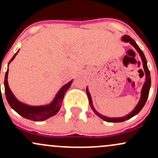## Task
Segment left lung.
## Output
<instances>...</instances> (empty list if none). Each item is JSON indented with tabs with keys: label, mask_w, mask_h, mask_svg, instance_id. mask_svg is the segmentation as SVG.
I'll list each match as a JSON object with an SVG mask.
<instances>
[{
	"label": "left lung",
	"mask_w": 158,
	"mask_h": 158,
	"mask_svg": "<svg viewBox=\"0 0 158 158\" xmlns=\"http://www.w3.org/2000/svg\"><path fill=\"white\" fill-rule=\"evenodd\" d=\"M121 40H122L123 41H124V42H126V43L129 42V44H131L132 46L136 49V50H137V52L139 53V55L141 58V60H142V62H143V69H144L146 79H145V82L143 85L142 90H141L140 99H139L137 105L129 114H127L126 116H124V117H106V116L102 115V114H99V112L94 108L91 96H90L89 90H88V88L87 87L86 93H87V95H88V99H89L90 108H92V110H94V113L97 114L98 117H100L101 119H102L103 120L106 121V122H110V123H121V122H123V121L127 120V119H131V117H134V116L137 115V114H138L141 110H142L143 106H144L145 104H146V100H147L148 97V94H149L150 87H151V76H150L149 70H148V66H147V61H146V57H145L143 52L141 50V49L139 48V46L137 44V43H136L129 35H123Z\"/></svg>",
	"instance_id": "left-lung-1"
}]
</instances>
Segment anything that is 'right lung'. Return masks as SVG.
I'll return each instance as SVG.
<instances>
[{
    "mask_svg": "<svg viewBox=\"0 0 158 158\" xmlns=\"http://www.w3.org/2000/svg\"><path fill=\"white\" fill-rule=\"evenodd\" d=\"M19 51V50L13 56V57L11 59L8 64V67L11 61H13V59H15ZM8 73L9 68H7L4 79L5 95H6L7 102L10 104L12 109L15 110L18 114L22 116L23 117L32 121H36V122L45 120V119L56 115L59 112L61 107V103H62L65 92L68 90V88H70L72 82H73V79H72L71 81H70L67 84L63 85L60 88V90L56 94L55 97L52 99V102L49 103V104L44 105V106H30V105L25 104V103L19 101L15 97L12 90H10L8 84Z\"/></svg>",
    "mask_w": 158,
    "mask_h": 158,
    "instance_id": "add662e5",
    "label": "right lung"
}]
</instances>
